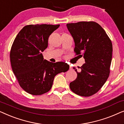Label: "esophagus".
Here are the masks:
<instances>
[{
    "instance_id": "obj_1",
    "label": "esophagus",
    "mask_w": 124,
    "mask_h": 124,
    "mask_svg": "<svg viewBox=\"0 0 124 124\" xmlns=\"http://www.w3.org/2000/svg\"><path fill=\"white\" fill-rule=\"evenodd\" d=\"M69 68H70V69H72V67H71V65H70V67H69Z\"/></svg>"
}]
</instances>
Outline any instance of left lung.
Instances as JSON below:
<instances>
[{
	"label": "left lung",
	"mask_w": 124,
	"mask_h": 124,
	"mask_svg": "<svg viewBox=\"0 0 124 124\" xmlns=\"http://www.w3.org/2000/svg\"><path fill=\"white\" fill-rule=\"evenodd\" d=\"M67 27L74 39V52L77 55L81 54L85 62L79 68V72L73 67L77 77L70 83L69 87L78 95H93L101 89L109 77L112 57L111 40L95 22L67 23Z\"/></svg>",
	"instance_id": "left-lung-1"
}]
</instances>
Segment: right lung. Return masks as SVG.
Masks as SVG:
<instances>
[{
	"label": "right lung",
	"mask_w": 124,
	"mask_h": 124,
	"mask_svg": "<svg viewBox=\"0 0 124 124\" xmlns=\"http://www.w3.org/2000/svg\"><path fill=\"white\" fill-rule=\"evenodd\" d=\"M60 25H29L23 27L12 46L10 60L13 73L22 89L39 95L51 89L56 75L69 68L64 62L44 60L42 52L48 47L50 35Z\"/></svg>",
	"instance_id": "1"
}]
</instances>
